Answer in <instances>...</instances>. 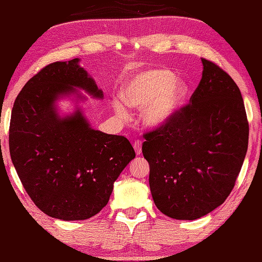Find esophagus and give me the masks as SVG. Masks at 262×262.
<instances>
[{"mask_svg": "<svg viewBox=\"0 0 262 262\" xmlns=\"http://www.w3.org/2000/svg\"><path fill=\"white\" fill-rule=\"evenodd\" d=\"M134 149H135V153L137 155H141L142 154V142L136 141L134 143Z\"/></svg>", "mask_w": 262, "mask_h": 262, "instance_id": "esophagus-1", "label": "esophagus"}]
</instances>
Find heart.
Listing matches in <instances>:
<instances>
[{"mask_svg": "<svg viewBox=\"0 0 262 262\" xmlns=\"http://www.w3.org/2000/svg\"><path fill=\"white\" fill-rule=\"evenodd\" d=\"M188 86L185 81L174 79L166 70L153 69L140 72L125 82L121 99L113 102L115 113L126 118L130 108L143 109V124L151 129L166 126L174 118L185 101Z\"/></svg>", "mask_w": 262, "mask_h": 262, "instance_id": "heart-1", "label": "heart"}]
</instances>
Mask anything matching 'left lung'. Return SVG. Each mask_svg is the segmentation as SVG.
Returning <instances> with one entry per match:
<instances>
[{
  "instance_id": "8db88e82",
  "label": "left lung",
  "mask_w": 262,
  "mask_h": 262,
  "mask_svg": "<svg viewBox=\"0 0 262 262\" xmlns=\"http://www.w3.org/2000/svg\"><path fill=\"white\" fill-rule=\"evenodd\" d=\"M203 76L190 104L168 125L147 133L142 152L160 211L174 220L207 215L231 193L246 158L249 124L240 89L202 58Z\"/></svg>"
}]
</instances>
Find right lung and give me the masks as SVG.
I'll return each instance as SVG.
<instances>
[{"instance_id": "right-lung-1", "label": "right lung", "mask_w": 262, "mask_h": 262, "mask_svg": "<svg viewBox=\"0 0 262 262\" xmlns=\"http://www.w3.org/2000/svg\"><path fill=\"white\" fill-rule=\"evenodd\" d=\"M103 99L80 58L47 65L16 97L10 122L12 163L27 193L48 216L82 221L108 204L114 182L135 158L124 136L92 128L82 109L60 116L57 101Z\"/></svg>"}]
</instances>
